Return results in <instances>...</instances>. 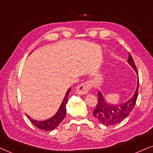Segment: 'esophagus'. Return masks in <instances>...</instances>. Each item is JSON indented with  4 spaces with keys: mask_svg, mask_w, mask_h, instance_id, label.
I'll return each mask as SVG.
<instances>
[{
    "mask_svg": "<svg viewBox=\"0 0 153 153\" xmlns=\"http://www.w3.org/2000/svg\"><path fill=\"white\" fill-rule=\"evenodd\" d=\"M91 88V85L89 81L81 83L77 87V91L79 94H86L88 92L89 89Z\"/></svg>",
    "mask_w": 153,
    "mask_h": 153,
    "instance_id": "1",
    "label": "esophagus"
}]
</instances>
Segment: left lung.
I'll list each match as a JSON object with an SVG mask.
<instances>
[{
    "label": "left lung",
    "mask_w": 153,
    "mask_h": 153,
    "mask_svg": "<svg viewBox=\"0 0 153 153\" xmlns=\"http://www.w3.org/2000/svg\"><path fill=\"white\" fill-rule=\"evenodd\" d=\"M128 62L138 73L133 58L129 53ZM138 77L136 90L131 99L119 105L108 104L100 91L98 92V103L93 111V115L98 121L105 126L115 125L125 120L129 115L136 104L138 91Z\"/></svg>",
    "instance_id": "8db88e82"
}]
</instances>
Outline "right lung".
Wrapping results in <instances>:
<instances>
[{
  "instance_id": "1",
  "label": "right lung",
  "mask_w": 153,
  "mask_h": 153,
  "mask_svg": "<svg viewBox=\"0 0 153 153\" xmlns=\"http://www.w3.org/2000/svg\"><path fill=\"white\" fill-rule=\"evenodd\" d=\"M71 88H69L68 89V91H66L64 100H63V102L62 103V105H61L59 109L58 110L57 113L54 115V116L51 117L50 119L47 120L45 121H37L35 120L31 119V117H30L28 115H26L28 117V119H29L30 122H31L36 127H38V129L45 130V131H50V130L55 129V128L57 127L58 125L62 123L63 120L64 119L65 116H66V105L67 102H68V97Z\"/></svg>"
}]
</instances>
